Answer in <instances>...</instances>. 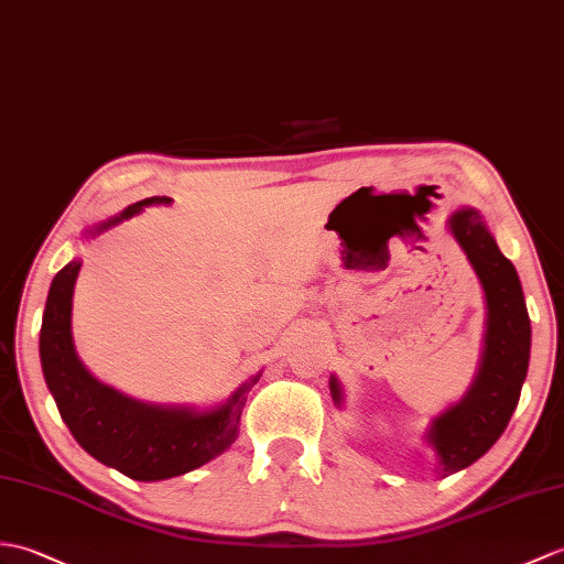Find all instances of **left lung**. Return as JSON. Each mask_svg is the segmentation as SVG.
I'll use <instances>...</instances> for the list:
<instances>
[{"label": "left lung", "mask_w": 564, "mask_h": 564, "mask_svg": "<svg viewBox=\"0 0 564 564\" xmlns=\"http://www.w3.org/2000/svg\"><path fill=\"white\" fill-rule=\"evenodd\" d=\"M452 232L486 291L488 332L474 387L430 427L442 476L478 462L500 440L519 403L531 356V322L514 264L500 252L474 208L452 216ZM329 384L334 401L341 405L334 377Z\"/></svg>", "instance_id": "8db88e82"}]
</instances>
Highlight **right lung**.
Returning <instances> with one entry per match:
<instances>
[{"label":"right lung","instance_id":"obj_1","mask_svg":"<svg viewBox=\"0 0 564 564\" xmlns=\"http://www.w3.org/2000/svg\"><path fill=\"white\" fill-rule=\"evenodd\" d=\"M163 202H170L167 196L143 199L102 223L98 230L134 216L141 206ZM78 269V261H69L52 279L41 326L45 382L74 440L98 462L134 480L182 476L226 452L238 437L247 391L257 384L259 375L235 391L220 409L208 413L159 409L102 387L78 362L72 344V295Z\"/></svg>","mask_w":564,"mask_h":564}]
</instances>
